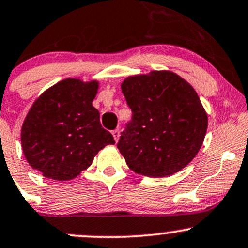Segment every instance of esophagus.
<instances>
[{
  "mask_svg": "<svg viewBox=\"0 0 248 248\" xmlns=\"http://www.w3.org/2000/svg\"><path fill=\"white\" fill-rule=\"evenodd\" d=\"M111 134H113L114 140H115V142H118L119 139H120V130H119V129L113 130V132H111Z\"/></svg>",
  "mask_w": 248,
  "mask_h": 248,
  "instance_id": "1",
  "label": "esophagus"
}]
</instances>
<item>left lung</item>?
Listing matches in <instances>:
<instances>
[{
	"label": "left lung",
	"instance_id": "left-lung-1",
	"mask_svg": "<svg viewBox=\"0 0 248 248\" xmlns=\"http://www.w3.org/2000/svg\"><path fill=\"white\" fill-rule=\"evenodd\" d=\"M132 121L118 148L133 172L151 178L178 173L203 143L208 118L195 89L170 70L130 75L121 83Z\"/></svg>",
	"mask_w": 248,
	"mask_h": 248
}]
</instances>
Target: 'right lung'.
<instances>
[{
    "instance_id": "1",
    "label": "right lung",
    "mask_w": 248,
    "mask_h": 248,
    "mask_svg": "<svg viewBox=\"0 0 248 248\" xmlns=\"http://www.w3.org/2000/svg\"><path fill=\"white\" fill-rule=\"evenodd\" d=\"M99 81L64 78L35 100L21 128V145L32 170L68 181L80 175L113 135L102 128L93 107Z\"/></svg>"
}]
</instances>
